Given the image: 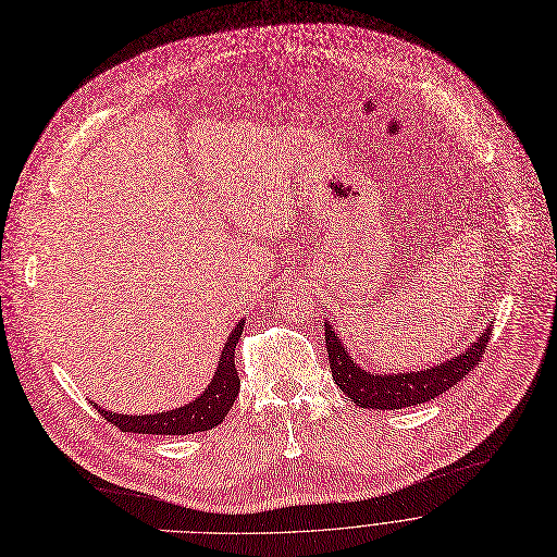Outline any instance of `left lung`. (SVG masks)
I'll return each mask as SVG.
<instances>
[{"label": "left lung", "instance_id": "left-lung-1", "mask_svg": "<svg viewBox=\"0 0 557 557\" xmlns=\"http://www.w3.org/2000/svg\"><path fill=\"white\" fill-rule=\"evenodd\" d=\"M324 333L333 380L350 397V401H356L362 409L395 411L429 401L467 377V373L484 356L491 337V324L458 358H446L437 367L413 373H369L352 362L348 348H344V342H339L329 322H324Z\"/></svg>", "mask_w": 557, "mask_h": 557}]
</instances>
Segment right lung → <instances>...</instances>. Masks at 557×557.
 I'll use <instances>...</instances> for the list:
<instances>
[{
    "mask_svg": "<svg viewBox=\"0 0 557 557\" xmlns=\"http://www.w3.org/2000/svg\"><path fill=\"white\" fill-rule=\"evenodd\" d=\"M244 329V320H239L228 335L224 350L220 356L218 371L211 384L205 388L199 397L184 404L180 409L153 413V416H122L107 411L102 407H92L99 411L107 422L117 426L124 433H148V435H188L197 431H209L224 422L226 413L231 411L233 401L239 393V377L235 369V346L239 342Z\"/></svg>",
    "mask_w": 557,
    "mask_h": 557,
    "instance_id": "right-lung-1",
    "label": "right lung"
}]
</instances>
